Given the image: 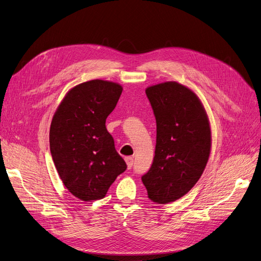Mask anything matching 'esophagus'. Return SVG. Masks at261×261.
I'll list each match as a JSON object with an SVG mask.
<instances>
[{
	"instance_id": "obj_1",
	"label": "esophagus",
	"mask_w": 261,
	"mask_h": 261,
	"mask_svg": "<svg viewBox=\"0 0 261 261\" xmlns=\"http://www.w3.org/2000/svg\"><path fill=\"white\" fill-rule=\"evenodd\" d=\"M125 162H126V165H127V168L130 169L133 167V163H134V160L133 158H130V156H128V158H125Z\"/></svg>"
}]
</instances>
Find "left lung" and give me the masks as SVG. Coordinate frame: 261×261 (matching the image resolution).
<instances>
[{"mask_svg": "<svg viewBox=\"0 0 261 261\" xmlns=\"http://www.w3.org/2000/svg\"><path fill=\"white\" fill-rule=\"evenodd\" d=\"M156 120L155 155L142 175L149 199L169 203L189 193L201 176L211 151L206 112L195 93L168 81L145 90Z\"/></svg>", "mask_w": 261, "mask_h": 261, "instance_id": "8db88e82", "label": "left lung"}]
</instances>
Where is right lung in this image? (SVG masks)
<instances>
[{"mask_svg":"<svg viewBox=\"0 0 261 261\" xmlns=\"http://www.w3.org/2000/svg\"><path fill=\"white\" fill-rule=\"evenodd\" d=\"M122 90L99 79L80 83L68 91L52 118V160L66 189L83 201L102 199L127 168L106 128Z\"/></svg>","mask_w":261,"mask_h":261,"instance_id":"1","label":"right lung"}]
</instances>
